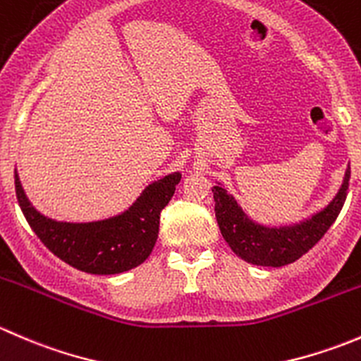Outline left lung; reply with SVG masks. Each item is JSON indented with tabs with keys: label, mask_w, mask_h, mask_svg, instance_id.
Wrapping results in <instances>:
<instances>
[{
	"label": "left lung",
	"mask_w": 361,
	"mask_h": 361,
	"mask_svg": "<svg viewBox=\"0 0 361 361\" xmlns=\"http://www.w3.org/2000/svg\"><path fill=\"white\" fill-rule=\"evenodd\" d=\"M351 171L345 169L344 180L334 199L311 216L286 225H264L246 214L234 195L227 194L221 183L214 185V214L221 235L238 257L262 267H281L307 253L325 232L332 227L345 201Z\"/></svg>",
	"instance_id": "obj_1"
}]
</instances>
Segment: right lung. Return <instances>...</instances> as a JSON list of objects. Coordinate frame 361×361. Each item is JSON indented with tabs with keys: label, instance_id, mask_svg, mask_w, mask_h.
Wrapping results in <instances>:
<instances>
[{
	"label": "right lung",
	"instance_id": "right-lung-1",
	"mask_svg": "<svg viewBox=\"0 0 361 361\" xmlns=\"http://www.w3.org/2000/svg\"><path fill=\"white\" fill-rule=\"evenodd\" d=\"M181 174L152 181L126 211L96 221H59L39 213L16 171V192L25 220L39 241L71 267L89 274H120L150 257L159 235L160 211L174 195Z\"/></svg>",
	"mask_w": 361,
	"mask_h": 361
}]
</instances>
